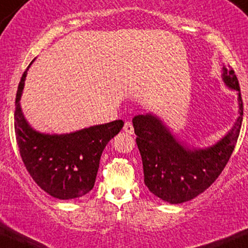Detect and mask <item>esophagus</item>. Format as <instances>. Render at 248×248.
I'll list each match as a JSON object with an SVG mask.
<instances>
[{
    "label": "esophagus",
    "mask_w": 248,
    "mask_h": 248,
    "mask_svg": "<svg viewBox=\"0 0 248 248\" xmlns=\"http://www.w3.org/2000/svg\"><path fill=\"white\" fill-rule=\"evenodd\" d=\"M123 130L127 133V135H132V133H133V125H132L131 122H125Z\"/></svg>",
    "instance_id": "34e87169"
}]
</instances>
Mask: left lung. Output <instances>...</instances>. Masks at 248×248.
I'll return each instance as SVG.
<instances>
[{
	"mask_svg": "<svg viewBox=\"0 0 248 248\" xmlns=\"http://www.w3.org/2000/svg\"><path fill=\"white\" fill-rule=\"evenodd\" d=\"M221 77L227 88L238 91L239 116L232 129L212 146H187L154 113L133 117L144 183L164 202L182 204L202 193L216 182L234 150L243 123V99L234 71L224 65Z\"/></svg>",
	"mask_w": 248,
	"mask_h": 248,
	"instance_id": "8db88e82",
	"label": "left lung"
}]
</instances>
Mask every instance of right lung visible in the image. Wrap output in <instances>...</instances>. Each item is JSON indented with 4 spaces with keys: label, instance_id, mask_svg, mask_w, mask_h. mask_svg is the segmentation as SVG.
<instances>
[{
    "label": "right lung",
    "instance_id": "obj_1",
    "mask_svg": "<svg viewBox=\"0 0 248 248\" xmlns=\"http://www.w3.org/2000/svg\"><path fill=\"white\" fill-rule=\"evenodd\" d=\"M32 62L22 75L16 93L14 117L19 154L42 190L57 199L79 198L93 190L103 150L123 129L124 122L118 119L62 135L36 131L28 123L19 103Z\"/></svg>",
    "mask_w": 248,
    "mask_h": 248
}]
</instances>
